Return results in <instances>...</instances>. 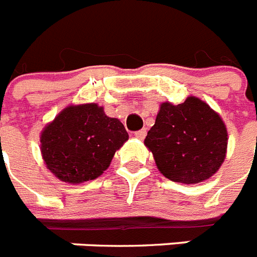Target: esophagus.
<instances>
[{
  "label": "esophagus",
  "mask_w": 257,
  "mask_h": 257,
  "mask_svg": "<svg viewBox=\"0 0 257 257\" xmlns=\"http://www.w3.org/2000/svg\"><path fill=\"white\" fill-rule=\"evenodd\" d=\"M134 136H135L136 139L143 140L145 136H147V130H145V128H143V130H140V131H136V133L134 134Z\"/></svg>",
  "instance_id": "obj_1"
}]
</instances>
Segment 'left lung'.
<instances>
[{
	"label": "left lung",
	"instance_id": "8db88e82",
	"mask_svg": "<svg viewBox=\"0 0 257 257\" xmlns=\"http://www.w3.org/2000/svg\"><path fill=\"white\" fill-rule=\"evenodd\" d=\"M144 144L165 178L198 184L217 172L225 160L228 131L219 113L207 103L188 96L179 105L161 104Z\"/></svg>",
	"mask_w": 257,
	"mask_h": 257
}]
</instances>
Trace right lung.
I'll list each match as a JSON object with an SVG mask.
<instances>
[{
	"mask_svg": "<svg viewBox=\"0 0 257 257\" xmlns=\"http://www.w3.org/2000/svg\"><path fill=\"white\" fill-rule=\"evenodd\" d=\"M127 140L122 122L108 117L103 106L69 105L41 133V154L55 178L81 184L99 178Z\"/></svg>",
	"mask_w": 257,
	"mask_h": 257,
	"instance_id": "1",
	"label": "right lung"
}]
</instances>
